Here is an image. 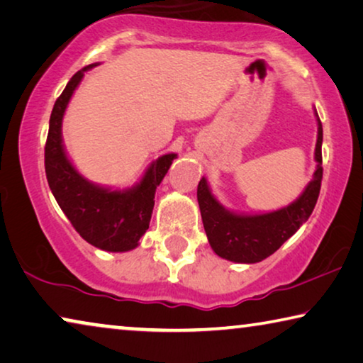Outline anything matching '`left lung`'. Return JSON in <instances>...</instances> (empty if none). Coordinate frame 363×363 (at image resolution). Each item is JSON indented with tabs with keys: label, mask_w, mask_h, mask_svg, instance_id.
<instances>
[{
	"label": "left lung",
	"mask_w": 363,
	"mask_h": 363,
	"mask_svg": "<svg viewBox=\"0 0 363 363\" xmlns=\"http://www.w3.org/2000/svg\"><path fill=\"white\" fill-rule=\"evenodd\" d=\"M323 128L318 119V139L315 147L316 171L303 194L294 203L264 215H234L224 210L213 197L208 184L202 177L197 187V200L203 228L216 255L235 263H257L274 254L298 228L308 220L320 195L323 179L321 158Z\"/></svg>",
	"instance_id": "obj_1"
}]
</instances>
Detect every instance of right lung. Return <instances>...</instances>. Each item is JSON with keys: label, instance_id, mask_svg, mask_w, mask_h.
I'll list each match as a JSON object with an SVG mask.
<instances>
[{"label": "right lung", "instance_id": "obj_1", "mask_svg": "<svg viewBox=\"0 0 363 363\" xmlns=\"http://www.w3.org/2000/svg\"><path fill=\"white\" fill-rule=\"evenodd\" d=\"M94 66L96 65L74 74L57 96L45 143V172L57 205L82 239L101 250L128 252L139 245V239L148 229L155 191L168 172L176 153L163 155L153 161L142 181L129 191H109L79 174L62 148L61 123L84 72Z\"/></svg>", "mask_w": 363, "mask_h": 363}]
</instances>
